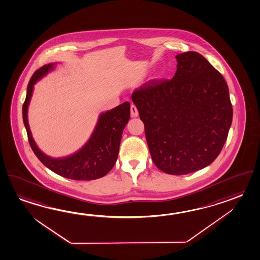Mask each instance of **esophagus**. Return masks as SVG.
Masks as SVG:
<instances>
[{
    "instance_id": "obj_1",
    "label": "esophagus",
    "mask_w": 260,
    "mask_h": 260,
    "mask_svg": "<svg viewBox=\"0 0 260 260\" xmlns=\"http://www.w3.org/2000/svg\"><path fill=\"white\" fill-rule=\"evenodd\" d=\"M130 110H131V116H132V117H138V111L135 104L131 105V109H130Z\"/></svg>"
}]
</instances>
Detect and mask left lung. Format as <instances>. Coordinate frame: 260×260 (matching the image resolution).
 <instances>
[{"instance_id":"obj_1","label":"left lung","mask_w":260,"mask_h":260,"mask_svg":"<svg viewBox=\"0 0 260 260\" xmlns=\"http://www.w3.org/2000/svg\"><path fill=\"white\" fill-rule=\"evenodd\" d=\"M173 79H153L133 92L145 125L153 162L173 175L213 162L233 121L229 88L222 75L196 51L178 54Z\"/></svg>"}]
</instances>
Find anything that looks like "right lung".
<instances>
[{"label":"right lung","mask_w":260,"mask_h":260,"mask_svg":"<svg viewBox=\"0 0 260 260\" xmlns=\"http://www.w3.org/2000/svg\"><path fill=\"white\" fill-rule=\"evenodd\" d=\"M54 63L38 69L27 85L25 102L22 108L23 121L26 129L28 142L37 158L47 168L66 178L89 181L106 175L117 159L122 130L130 119V103L123 102L111 111L102 113L94 132L83 148L69 157L52 158L41 152L31 136L27 122V108L30 102L33 87L38 80L53 68Z\"/></svg>","instance_id":"obj_1"}]
</instances>
